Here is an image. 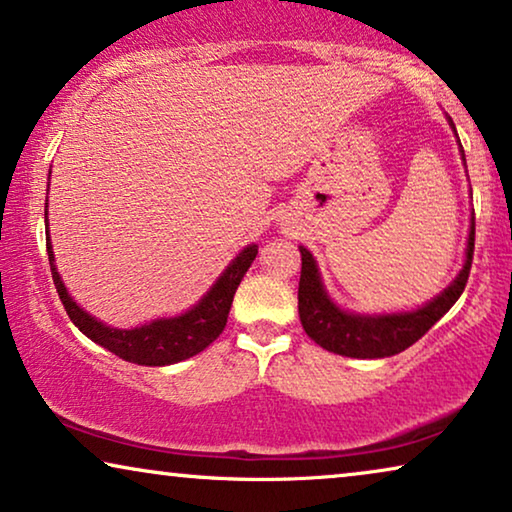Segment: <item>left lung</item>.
<instances>
[{
    "label": "left lung",
    "instance_id": "left-lung-1",
    "mask_svg": "<svg viewBox=\"0 0 512 512\" xmlns=\"http://www.w3.org/2000/svg\"><path fill=\"white\" fill-rule=\"evenodd\" d=\"M461 156H464V149H461ZM473 247L475 219H471V233H468L466 263L457 279H454L440 296L433 298L431 303H426L424 307H419V310L394 314H354L340 310V307L328 298L324 282H321L317 261H314L312 254L305 247H298L300 258H303L298 284L300 324H303L305 333L310 335L319 347H324L333 354L352 356V359H384V356L401 354L403 349L415 345V342L422 338V335L429 331L454 303H457L461 293H464L468 272H471L473 263Z\"/></svg>",
    "mask_w": 512,
    "mask_h": 512
}]
</instances>
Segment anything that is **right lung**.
Segmentation results:
<instances>
[{"mask_svg": "<svg viewBox=\"0 0 512 512\" xmlns=\"http://www.w3.org/2000/svg\"><path fill=\"white\" fill-rule=\"evenodd\" d=\"M46 251L48 261H51V275L58 296L62 305H65L69 319L74 321V326L83 335H88L100 347L121 356L123 361L137 363V366H170V363H179L200 354L202 349L212 345L223 333L237 286H240L242 277L247 275L251 263H254L258 247L256 244L244 247L235 261L221 272V277L216 279L212 289L191 310L179 314V317L156 319L137 328H111L76 305L74 298L67 293L65 284H62L58 268H55L51 240L46 242Z\"/></svg>", "mask_w": 512, "mask_h": 512, "instance_id": "1", "label": "right lung"}]
</instances>
